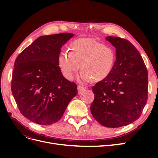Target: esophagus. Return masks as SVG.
<instances>
[{"label": "esophagus", "mask_w": 158, "mask_h": 158, "mask_svg": "<svg viewBox=\"0 0 158 158\" xmlns=\"http://www.w3.org/2000/svg\"><path fill=\"white\" fill-rule=\"evenodd\" d=\"M78 94H80L81 93H82L83 91H84L85 89V87H83V86H81V85H78Z\"/></svg>", "instance_id": "obj_1"}]
</instances>
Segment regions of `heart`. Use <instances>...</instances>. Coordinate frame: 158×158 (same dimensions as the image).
I'll return each instance as SVG.
<instances>
[{"label":"heart","mask_w":158,"mask_h":158,"mask_svg":"<svg viewBox=\"0 0 158 158\" xmlns=\"http://www.w3.org/2000/svg\"><path fill=\"white\" fill-rule=\"evenodd\" d=\"M70 52H63L58 56V66L62 74L73 80L80 69V81L98 82L111 74L115 61V52L111 47L92 38H80L71 42Z\"/></svg>","instance_id":"1"}]
</instances>
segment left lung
<instances>
[{
	"instance_id": "left-lung-1",
	"label": "left lung",
	"mask_w": 158,
	"mask_h": 158,
	"mask_svg": "<svg viewBox=\"0 0 158 158\" xmlns=\"http://www.w3.org/2000/svg\"><path fill=\"white\" fill-rule=\"evenodd\" d=\"M106 40L115 47L116 60L108 77L92 87L95 97L90 111L102 125L118 128L135 121L142 114L148 99V71L130 41L111 36Z\"/></svg>"
}]
</instances>
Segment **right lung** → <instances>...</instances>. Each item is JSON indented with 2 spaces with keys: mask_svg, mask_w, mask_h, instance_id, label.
Wrapping results in <instances>:
<instances>
[{
  "mask_svg": "<svg viewBox=\"0 0 158 158\" xmlns=\"http://www.w3.org/2000/svg\"><path fill=\"white\" fill-rule=\"evenodd\" d=\"M73 33L38 37L18 56L14 65L12 92L20 113L42 125L59 121L77 85L66 80L58 66L61 47Z\"/></svg>",
  "mask_w": 158,
  "mask_h": 158,
  "instance_id": "right-lung-1",
  "label": "right lung"
}]
</instances>
